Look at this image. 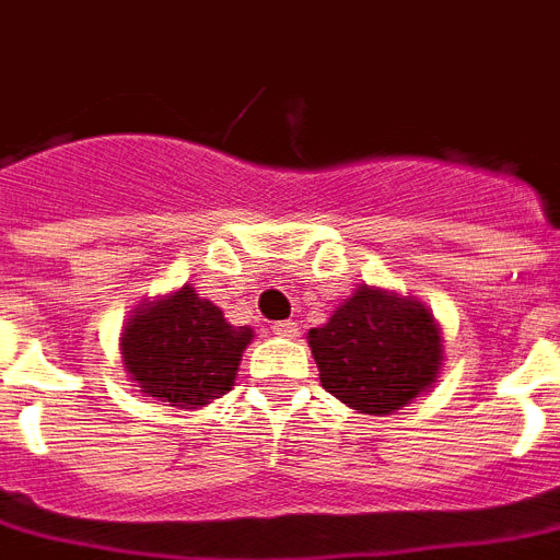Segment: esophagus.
<instances>
[{"label": "esophagus", "mask_w": 560, "mask_h": 560, "mask_svg": "<svg viewBox=\"0 0 560 560\" xmlns=\"http://www.w3.org/2000/svg\"><path fill=\"white\" fill-rule=\"evenodd\" d=\"M271 332H275V336H285V339H289V336H294V332H298V327H294L292 320H277V324H271Z\"/></svg>", "instance_id": "esophagus-1"}]
</instances>
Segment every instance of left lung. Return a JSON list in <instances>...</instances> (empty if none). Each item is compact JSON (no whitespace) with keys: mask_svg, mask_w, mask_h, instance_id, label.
<instances>
[{"mask_svg":"<svg viewBox=\"0 0 560 560\" xmlns=\"http://www.w3.org/2000/svg\"><path fill=\"white\" fill-rule=\"evenodd\" d=\"M320 385L365 415H388L435 383L438 324L418 301L359 285L324 327L310 329Z\"/></svg>","mask_w":560,"mask_h":560,"instance_id":"1","label":"left lung"}]
</instances>
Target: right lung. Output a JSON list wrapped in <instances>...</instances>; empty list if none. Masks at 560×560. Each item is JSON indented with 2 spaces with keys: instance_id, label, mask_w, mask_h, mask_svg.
I'll return each instance as SVG.
<instances>
[{
  "instance_id": "right-lung-1",
  "label": "right lung",
  "mask_w": 560,
  "mask_h": 560,
  "mask_svg": "<svg viewBox=\"0 0 560 560\" xmlns=\"http://www.w3.org/2000/svg\"><path fill=\"white\" fill-rule=\"evenodd\" d=\"M250 327H231L192 285L142 306L122 332V359L142 394L192 409L231 392Z\"/></svg>"
}]
</instances>
